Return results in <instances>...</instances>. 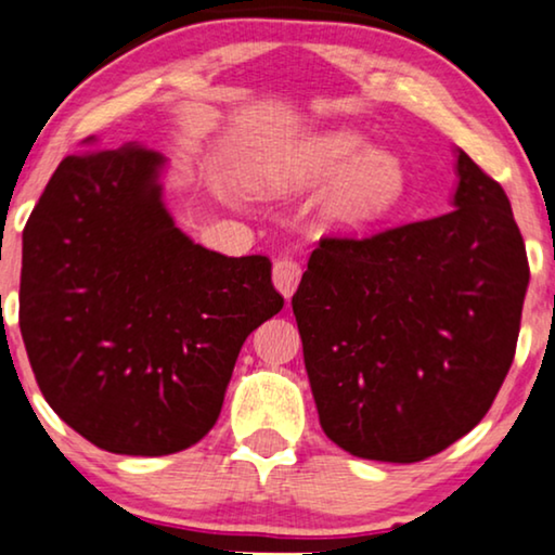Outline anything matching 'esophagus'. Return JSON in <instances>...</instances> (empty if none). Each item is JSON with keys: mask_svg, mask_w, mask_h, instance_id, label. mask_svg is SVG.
Wrapping results in <instances>:
<instances>
[{"mask_svg": "<svg viewBox=\"0 0 555 555\" xmlns=\"http://www.w3.org/2000/svg\"><path fill=\"white\" fill-rule=\"evenodd\" d=\"M271 279H273V286L284 294V299H292V294L297 292L299 279H301L299 263L292 261V258H276L271 269Z\"/></svg>", "mask_w": 555, "mask_h": 555, "instance_id": "34e87169", "label": "esophagus"}]
</instances>
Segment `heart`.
I'll list each match as a JSON object with an SVG mask.
<instances>
[{
    "label": "heart",
    "mask_w": 555,
    "mask_h": 555,
    "mask_svg": "<svg viewBox=\"0 0 555 555\" xmlns=\"http://www.w3.org/2000/svg\"><path fill=\"white\" fill-rule=\"evenodd\" d=\"M322 203L330 225L360 231L388 218L403 203L409 175L396 154L367 150V139L358 131H327L299 144L271 169V182L284 188L314 184L336 175Z\"/></svg>",
    "instance_id": "b5f03b06"
}]
</instances>
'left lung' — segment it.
<instances>
[{"label":"left lung","mask_w":555,"mask_h":555,"mask_svg":"<svg viewBox=\"0 0 555 555\" xmlns=\"http://www.w3.org/2000/svg\"><path fill=\"white\" fill-rule=\"evenodd\" d=\"M456 175L447 216L322 238L292 297L320 424L363 460L444 452L513 365L526 243L505 190L462 150Z\"/></svg>","instance_id":"8db88e82"}]
</instances>
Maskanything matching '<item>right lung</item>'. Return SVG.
Segmentation results:
<instances>
[{
    "label": "right lung",
    "instance_id": "add662e5",
    "mask_svg": "<svg viewBox=\"0 0 555 555\" xmlns=\"http://www.w3.org/2000/svg\"><path fill=\"white\" fill-rule=\"evenodd\" d=\"M159 152L65 157L22 233L20 330L57 416L99 449L162 456L216 426L243 343L282 312L266 256L192 243Z\"/></svg>",
    "mask_w": 555,
    "mask_h": 555
}]
</instances>
